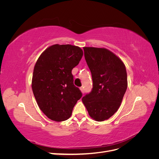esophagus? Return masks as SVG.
Masks as SVG:
<instances>
[{"label": "esophagus", "instance_id": "obj_1", "mask_svg": "<svg viewBox=\"0 0 159 159\" xmlns=\"http://www.w3.org/2000/svg\"><path fill=\"white\" fill-rule=\"evenodd\" d=\"M80 90H81V92H82V93H85L84 87H81V88H80Z\"/></svg>", "mask_w": 159, "mask_h": 159}]
</instances>
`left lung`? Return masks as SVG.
Instances as JSON below:
<instances>
[{
    "instance_id": "1",
    "label": "left lung",
    "mask_w": 159,
    "mask_h": 159,
    "mask_svg": "<svg viewBox=\"0 0 159 159\" xmlns=\"http://www.w3.org/2000/svg\"><path fill=\"white\" fill-rule=\"evenodd\" d=\"M84 50L92 76L93 87L91 92L82 98V102L91 118L103 121L117 111L125 93V66L107 49L84 47Z\"/></svg>"
}]
</instances>
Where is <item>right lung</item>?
Listing matches in <instances>:
<instances>
[{"label":"right lung","instance_id":"add662e5","mask_svg":"<svg viewBox=\"0 0 159 159\" xmlns=\"http://www.w3.org/2000/svg\"><path fill=\"white\" fill-rule=\"evenodd\" d=\"M83 54L78 46L54 44L36 61L32 81L33 93L42 111L53 121L69 119L82 96L74 84L71 70L78 65Z\"/></svg>","mask_w":159,"mask_h":159}]
</instances>
